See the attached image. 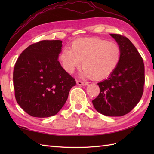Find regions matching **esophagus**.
I'll return each instance as SVG.
<instances>
[{
  "instance_id": "esophagus-1",
  "label": "esophagus",
  "mask_w": 154,
  "mask_h": 154,
  "mask_svg": "<svg viewBox=\"0 0 154 154\" xmlns=\"http://www.w3.org/2000/svg\"><path fill=\"white\" fill-rule=\"evenodd\" d=\"M77 84L78 85H82V86H85V85H87L88 82H83V81H79V80H77Z\"/></svg>"
}]
</instances>
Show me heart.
<instances>
[{"instance_id": "b5f03b06", "label": "heart", "mask_w": 154, "mask_h": 154, "mask_svg": "<svg viewBox=\"0 0 154 154\" xmlns=\"http://www.w3.org/2000/svg\"><path fill=\"white\" fill-rule=\"evenodd\" d=\"M121 56V48L115 42L99 38H82L72 42L70 49L63 48L59 60L64 70L70 74L80 66L81 61L82 76L103 80L115 71Z\"/></svg>"}]
</instances>
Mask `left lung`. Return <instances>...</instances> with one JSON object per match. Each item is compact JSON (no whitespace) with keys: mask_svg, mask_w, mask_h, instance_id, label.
Here are the masks:
<instances>
[{"mask_svg":"<svg viewBox=\"0 0 154 154\" xmlns=\"http://www.w3.org/2000/svg\"><path fill=\"white\" fill-rule=\"evenodd\" d=\"M122 51L119 66L107 79L98 83L100 93L93 100L98 112L109 116L129 113L141 99L145 83L142 57L128 38L111 34Z\"/></svg>","mask_w":154,"mask_h":154,"instance_id":"obj_1","label":"left lung"}]
</instances>
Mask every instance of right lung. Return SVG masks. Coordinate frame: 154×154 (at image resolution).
<instances>
[{
	"instance_id": "add662e5",
	"label": "right lung",
	"mask_w": 154,
	"mask_h": 154,
	"mask_svg": "<svg viewBox=\"0 0 154 154\" xmlns=\"http://www.w3.org/2000/svg\"><path fill=\"white\" fill-rule=\"evenodd\" d=\"M62 41L42 40L20 55L13 72L16 102L29 115L56 114L66 102L76 81L58 61Z\"/></svg>"
}]
</instances>
